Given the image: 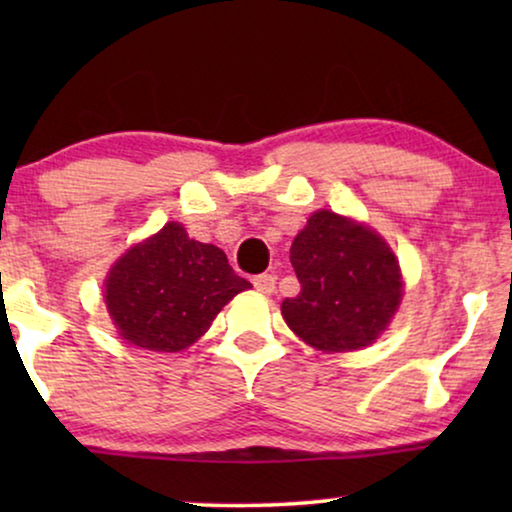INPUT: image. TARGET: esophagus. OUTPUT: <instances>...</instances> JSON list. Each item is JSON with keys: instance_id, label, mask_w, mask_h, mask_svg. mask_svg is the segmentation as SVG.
I'll return each instance as SVG.
<instances>
[{"instance_id": "34e87169", "label": "esophagus", "mask_w": 512, "mask_h": 512, "mask_svg": "<svg viewBox=\"0 0 512 512\" xmlns=\"http://www.w3.org/2000/svg\"><path fill=\"white\" fill-rule=\"evenodd\" d=\"M251 284H254L256 291L272 293V291H275L277 279H275V275H256L254 279H251Z\"/></svg>"}]
</instances>
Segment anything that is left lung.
<instances>
[{"mask_svg":"<svg viewBox=\"0 0 512 512\" xmlns=\"http://www.w3.org/2000/svg\"><path fill=\"white\" fill-rule=\"evenodd\" d=\"M300 282L286 298V324L307 345L352 352L377 340L401 303V272L387 242L342 216L314 212L291 244Z\"/></svg>","mask_w":512,"mask_h":512,"instance_id":"1","label":"left lung"}]
</instances>
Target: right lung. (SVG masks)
Listing matches in <instances>:
<instances>
[{"mask_svg": "<svg viewBox=\"0 0 512 512\" xmlns=\"http://www.w3.org/2000/svg\"><path fill=\"white\" fill-rule=\"evenodd\" d=\"M249 286L219 247L188 240L184 226L167 223L111 268L104 300L123 340L151 352H179Z\"/></svg>", "mask_w": 512, "mask_h": 512, "instance_id": "right-lung-1", "label": "right lung"}]
</instances>
